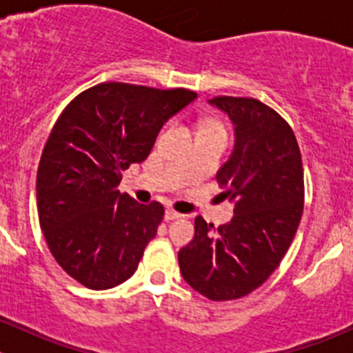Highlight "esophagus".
<instances>
[{
	"label": "esophagus",
	"instance_id": "esophagus-1",
	"mask_svg": "<svg viewBox=\"0 0 353 353\" xmlns=\"http://www.w3.org/2000/svg\"><path fill=\"white\" fill-rule=\"evenodd\" d=\"M184 215L177 213L176 210H167L165 212V220H177V219H183Z\"/></svg>",
	"mask_w": 353,
	"mask_h": 353
}]
</instances>
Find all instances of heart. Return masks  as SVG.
Instances as JSON below:
<instances>
[{"label": "heart", "instance_id": "obj_1", "mask_svg": "<svg viewBox=\"0 0 353 353\" xmlns=\"http://www.w3.org/2000/svg\"><path fill=\"white\" fill-rule=\"evenodd\" d=\"M205 130H222V124H220L219 121H206L201 128V131Z\"/></svg>", "mask_w": 353, "mask_h": 353}]
</instances>
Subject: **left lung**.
Instances as JSON below:
<instances>
[{"label": "left lung", "mask_w": 353, "mask_h": 353, "mask_svg": "<svg viewBox=\"0 0 353 353\" xmlns=\"http://www.w3.org/2000/svg\"><path fill=\"white\" fill-rule=\"evenodd\" d=\"M210 104L229 114L236 130L232 155L216 172L234 216L216 230L196 216L193 241L177 258L194 290L234 301L263 285L290 248L304 210V169L294 131L276 110L229 95Z\"/></svg>", "instance_id": "8db88e82"}]
</instances>
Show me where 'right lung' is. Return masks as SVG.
<instances>
[{"label":"right lung","mask_w":353,"mask_h":353,"mask_svg":"<svg viewBox=\"0 0 353 353\" xmlns=\"http://www.w3.org/2000/svg\"><path fill=\"white\" fill-rule=\"evenodd\" d=\"M196 92L105 81L56 121L37 169L39 222L58 265L92 290L126 282L163 219L159 201L119 193L123 170L147 159L163 123Z\"/></svg>","instance_id":"obj_1"}]
</instances>
